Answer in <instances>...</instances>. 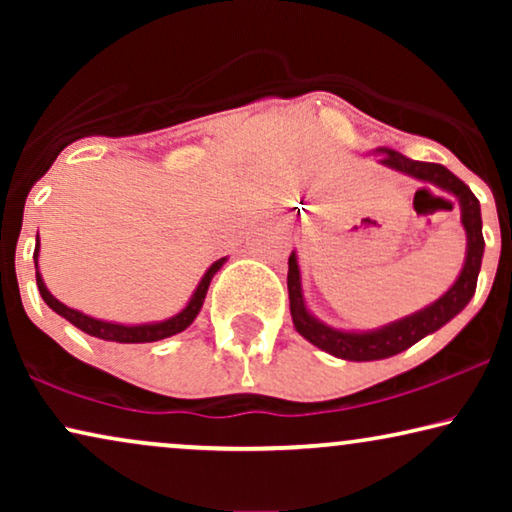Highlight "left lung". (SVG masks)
<instances>
[{"label": "left lung", "instance_id": "obj_1", "mask_svg": "<svg viewBox=\"0 0 512 512\" xmlns=\"http://www.w3.org/2000/svg\"><path fill=\"white\" fill-rule=\"evenodd\" d=\"M382 158L380 163L391 167V170L410 174L419 181H429L433 186L445 188L452 195H457L461 205V223L466 228L468 237V251H466V263L464 270L450 291L445 296H440L436 303L424 307L422 312H415L412 317H405L394 324L377 328L370 333H345L335 331V328L321 324L307 312L303 303V291H300V270L296 254L289 256V300H291V317L296 331L317 345L324 352L338 356V359L347 361H377L394 356L403 349L415 345L417 340H422L424 335L438 331L440 326H445L447 321L464 310L468 300L473 298L475 286H478V272L482 263V251H485V237H482V216H480V202L475 198L471 188L464 181L447 170L445 165L438 163H419V160L405 158L403 153L380 149Z\"/></svg>", "mask_w": 512, "mask_h": 512}]
</instances>
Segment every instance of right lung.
<instances>
[{
	"instance_id": "1",
	"label": "right lung",
	"mask_w": 512,
	"mask_h": 512,
	"mask_svg": "<svg viewBox=\"0 0 512 512\" xmlns=\"http://www.w3.org/2000/svg\"><path fill=\"white\" fill-rule=\"evenodd\" d=\"M37 256H39V240H37V247H34V265H37ZM223 263H226V258L216 261L212 268L205 272V277H202V282L198 284V289H195V293H193L191 303H188L184 310L177 314V317L160 321V324L123 326V324H111V321L93 319V317H88V314H83V312H76V310H72V307L62 305L58 298H53L51 293H48L44 279H41V275H39V270H37V286H39L41 298L46 300V305L51 307L53 312H58L60 317H65L69 321V324L81 328L83 333L93 335V338L111 340V342H156V340L170 338V335H177V333L184 331V328L193 324V319L198 317L202 303H205L209 282H212V277L221 270Z\"/></svg>"
}]
</instances>
